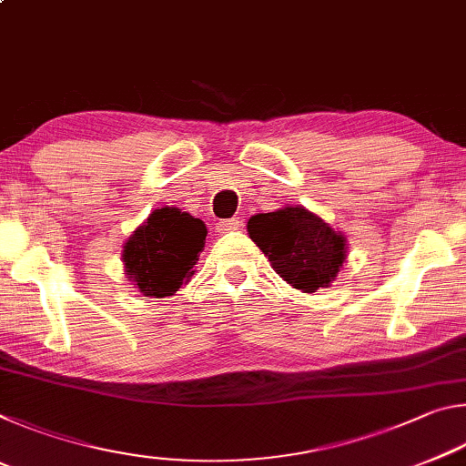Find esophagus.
Here are the masks:
<instances>
[{"mask_svg": "<svg viewBox=\"0 0 466 466\" xmlns=\"http://www.w3.org/2000/svg\"><path fill=\"white\" fill-rule=\"evenodd\" d=\"M240 226H242V222H240L238 218H230V219H222V222H218L216 230H218V232H222V234H226V232H234V230H238Z\"/></svg>", "mask_w": 466, "mask_h": 466, "instance_id": "34e87169", "label": "esophagus"}]
</instances>
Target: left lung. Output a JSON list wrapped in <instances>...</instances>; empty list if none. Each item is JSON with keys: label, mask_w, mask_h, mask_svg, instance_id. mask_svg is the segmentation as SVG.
Instances as JSON below:
<instances>
[{"label": "left lung", "mask_w": 466, "mask_h": 466, "mask_svg": "<svg viewBox=\"0 0 466 466\" xmlns=\"http://www.w3.org/2000/svg\"><path fill=\"white\" fill-rule=\"evenodd\" d=\"M247 228L275 273L306 294L329 288L345 263V236L302 205L252 216Z\"/></svg>", "instance_id": "left-lung-1"}]
</instances>
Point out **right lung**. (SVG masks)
Returning a JSON list of instances; mask_svg holds the SVG:
<instances>
[{
	"label": "right lung",
	"mask_w": 466,
	"mask_h": 466,
	"mask_svg": "<svg viewBox=\"0 0 466 466\" xmlns=\"http://www.w3.org/2000/svg\"><path fill=\"white\" fill-rule=\"evenodd\" d=\"M208 228L178 208L149 214L123 247L125 273L147 298L175 296L195 273Z\"/></svg>",
	"instance_id": "right-lung-1"
}]
</instances>
